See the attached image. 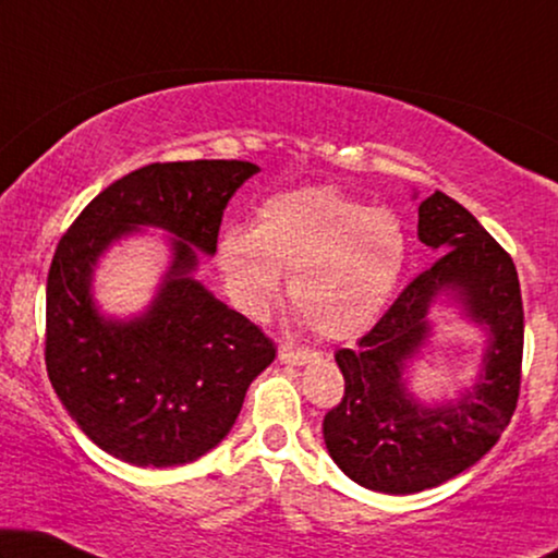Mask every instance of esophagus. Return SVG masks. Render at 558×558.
I'll return each instance as SVG.
<instances>
[{
  "instance_id": "1",
  "label": "esophagus",
  "mask_w": 558,
  "mask_h": 558,
  "mask_svg": "<svg viewBox=\"0 0 558 558\" xmlns=\"http://www.w3.org/2000/svg\"><path fill=\"white\" fill-rule=\"evenodd\" d=\"M319 353L317 350H310V348H292V345H281L279 348V357L284 363H292V365H304L310 361H315Z\"/></svg>"
}]
</instances>
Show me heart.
<instances>
[{"label": "heart", "mask_w": 558, "mask_h": 558, "mask_svg": "<svg viewBox=\"0 0 558 558\" xmlns=\"http://www.w3.org/2000/svg\"><path fill=\"white\" fill-rule=\"evenodd\" d=\"M401 220L332 185L277 193L258 205V223L228 226L218 266L233 304L262 317L277 302L281 271L289 300L323 338L348 340L380 317L407 269Z\"/></svg>", "instance_id": "obj_1"}]
</instances>
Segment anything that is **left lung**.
<instances>
[{
	"label": "left lung",
	"instance_id": "obj_1",
	"mask_svg": "<svg viewBox=\"0 0 558 558\" xmlns=\"http://www.w3.org/2000/svg\"><path fill=\"white\" fill-rule=\"evenodd\" d=\"M418 239L441 251L386 315L335 353L345 393L325 414L335 464L368 490L411 495L437 487L490 452L521 393L523 300L513 258L470 210L437 193L418 203ZM452 291L492 332L478 386L457 404L426 410L402 386V365L428 337V307Z\"/></svg>",
	"mask_w": 558,
	"mask_h": 558
}]
</instances>
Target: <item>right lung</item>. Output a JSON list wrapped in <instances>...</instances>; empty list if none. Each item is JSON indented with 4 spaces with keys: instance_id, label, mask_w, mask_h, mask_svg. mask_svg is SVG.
<instances>
[{
    "instance_id": "1",
    "label": "right lung",
    "mask_w": 558,
    "mask_h": 558,
    "mask_svg": "<svg viewBox=\"0 0 558 558\" xmlns=\"http://www.w3.org/2000/svg\"><path fill=\"white\" fill-rule=\"evenodd\" d=\"M256 165L241 159L155 162L90 201L60 239L48 271L45 365L83 434L136 468L193 462L231 432L277 348L190 277L193 245L216 254L228 201ZM140 225L179 235L173 266L142 318L97 315L89 277L97 256Z\"/></svg>"
}]
</instances>
